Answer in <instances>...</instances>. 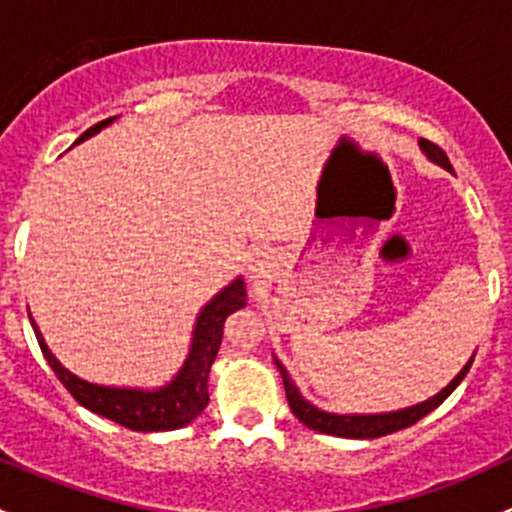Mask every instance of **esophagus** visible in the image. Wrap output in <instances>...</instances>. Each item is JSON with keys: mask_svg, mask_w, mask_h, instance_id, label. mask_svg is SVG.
<instances>
[{"mask_svg": "<svg viewBox=\"0 0 512 512\" xmlns=\"http://www.w3.org/2000/svg\"><path fill=\"white\" fill-rule=\"evenodd\" d=\"M267 267H270V257L262 255L260 260H255V262H252V265H250V277H255V280H260V277H265Z\"/></svg>", "mask_w": 512, "mask_h": 512, "instance_id": "obj_1", "label": "esophagus"}]
</instances>
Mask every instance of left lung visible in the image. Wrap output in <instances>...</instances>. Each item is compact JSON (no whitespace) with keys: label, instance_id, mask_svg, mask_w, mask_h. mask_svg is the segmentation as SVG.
Segmentation results:
<instances>
[{"label":"left lung","instance_id":"1","mask_svg":"<svg viewBox=\"0 0 512 512\" xmlns=\"http://www.w3.org/2000/svg\"><path fill=\"white\" fill-rule=\"evenodd\" d=\"M418 146H421V151L426 153V158L431 160V163L441 165V168L451 170L453 173L451 160L446 158V153H443L441 148L433 146L431 141H423V138L418 141ZM473 359H476V354H473L471 359L466 361V366L453 376L451 384L443 386V389L438 391V394H433L431 399L421 401V404H414V406H406V409H399V411H386V414H334V411L317 409V406L309 404V401L299 394L297 384H294L292 376H289V371L285 369V364H282L277 356H275V364L277 369H280L282 381H285L289 409H292V414L297 416L304 426L312 428V431L327 433V436H339V438H379V436H386V433H394V431H401V428L414 426V423L421 421L423 416L431 414L436 406H441L443 401L451 396V391L461 384L463 376L468 374Z\"/></svg>","mask_w":512,"mask_h":512}]
</instances>
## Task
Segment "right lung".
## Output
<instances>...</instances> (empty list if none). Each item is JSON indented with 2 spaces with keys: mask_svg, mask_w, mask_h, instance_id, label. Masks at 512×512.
Returning <instances> with one entry per match:
<instances>
[{
  "mask_svg": "<svg viewBox=\"0 0 512 512\" xmlns=\"http://www.w3.org/2000/svg\"><path fill=\"white\" fill-rule=\"evenodd\" d=\"M118 116L106 118V121L96 123L89 131L81 133L79 143L89 141L91 136L101 133L103 128L111 126ZM247 304V289L242 277H235L230 285L220 289L203 309H200L198 319H195L193 327V339H190L188 356H185L183 366L178 369V374L168 381V384L156 386V389H138V386H103L94 384V381H86L81 376H76L74 371L66 369L54 352L49 349L46 339L41 337L39 327L32 319V327L36 339H39V347L44 352V359L49 361V366L54 369V374L59 376L61 384L71 391L76 401L81 406H86L94 414L108 418V421H116L121 426L131 428V431H175V428L188 426L190 421H195L203 409L208 406V376L210 366H213L215 356H218L220 344H223V327L225 319L232 312L242 309Z\"/></svg>",
  "mask_w": 512,
  "mask_h": 512,
  "instance_id": "add662e5",
  "label": "right lung"
}]
</instances>
